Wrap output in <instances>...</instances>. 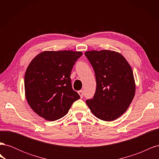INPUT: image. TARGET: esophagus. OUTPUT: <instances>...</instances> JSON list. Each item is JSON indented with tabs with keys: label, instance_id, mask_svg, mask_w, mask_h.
Listing matches in <instances>:
<instances>
[{
	"label": "esophagus",
	"instance_id": "34e87169",
	"mask_svg": "<svg viewBox=\"0 0 159 159\" xmlns=\"http://www.w3.org/2000/svg\"><path fill=\"white\" fill-rule=\"evenodd\" d=\"M78 93H79V95H80V97H81V98H82L83 97H84V91H82V90H81V91H80L79 92H78Z\"/></svg>",
	"mask_w": 159,
	"mask_h": 159
}]
</instances>
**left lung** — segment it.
Segmentation results:
<instances>
[{
	"label": "left lung",
	"mask_w": 159,
	"mask_h": 159,
	"mask_svg": "<svg viewBox=\"0 0 159 159\" xmlns=\"http://www.w3.org/2000/svg\"><path fill=\"white\" fill-rule=\"evenodd\" d=\"M85 55L93 67L97 84L93 98L85 102L96 117L113 121L125 112L135 93L131 67L114 51H88Z\"/></svg>",
	"instance_id": "8db88e82"
}]
</instances>
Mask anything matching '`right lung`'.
I'll use <instances>...</instances> for the list:
<instances>
[{"label": "right lung", "mask_w": 159, "mask_h": 159, "mask_svg": "<svg viewBox=\"0 0 159 159\" xmlns=\"http://www.w3.org/2000/svg\"><path fill=\"white\" fill-rule=\"evenodd\" d=\"M82 52L45 51L28 65L25 75V95L30 107L48 121L67 114L72 103L80 98L71 87V71Z\"/></svg>", "instance_id": "1"}]
</instances>
